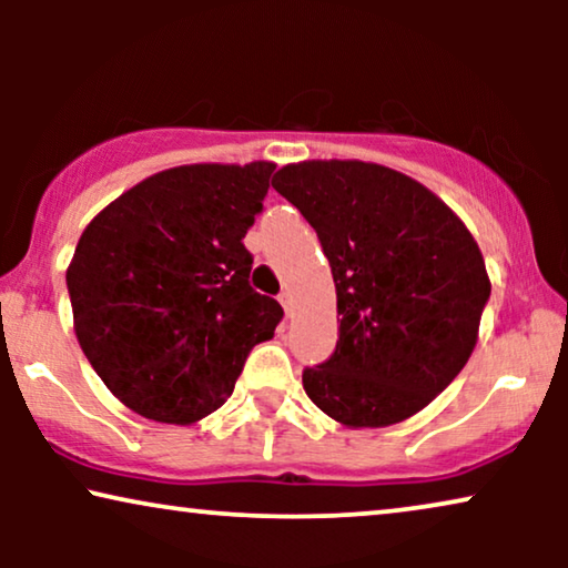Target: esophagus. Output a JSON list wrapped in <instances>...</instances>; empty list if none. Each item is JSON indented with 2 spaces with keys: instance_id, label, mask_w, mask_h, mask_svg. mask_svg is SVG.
Returning <instances> with one entry per match:
<instances>
[{
  "instance_id": "esophagus-1",
  "label": "esophagus",
  "mask_w": 568,
  "mask_h": 568,
  "mask_svg": "<svg viewBox=\"0 0 568 568\" xmlns=\"http://www.w3.org/2000/svg\"><path fill=\"white\" fill-rule=\"evenodd\" d=\"M278 302H282L284 313L292 315V294L290 292H282V294H278Z\"/></svg>"
}]
</instances>
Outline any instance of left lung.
<instances>
[{
  "label": "left lung",
  "mask_w": 568,
  "mask_h": 568,
  "mask_svg": "<svg viewBox=\"0 0 568 568\" xmlns=\"http://www.w3.org/2000/svg\"><path fill=\"white\" fill-rule=\"evenodd\" d=\"M271 185L313 224L336 284L338 344L302 372L307 398L348 429L406 422L476 348L491 294L478 243L437 193L377 162H292Z\"/></svg>",
  "instance_id": "obj_1"
}]
</instances>
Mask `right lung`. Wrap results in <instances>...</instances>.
<instances>
[{
	"instance_id": "add662e5",
	"label": "right lung",
	"mask_w": 568,
	"mask_h": 568,
	"mask_svg": "<svg viewBox=\"0 0 568 568\" xmlns=\"http://www.w3.org/2000/svg\"><path fill=\"white\" fill-rule=\"evenodd\" d=\"M274 168L162 170L84 227L67 268L74 333L134 414L201 422L230 398L251 348L274 336L284 310L247 284L243 245Z\"/></svg>"
}]
</instances>
